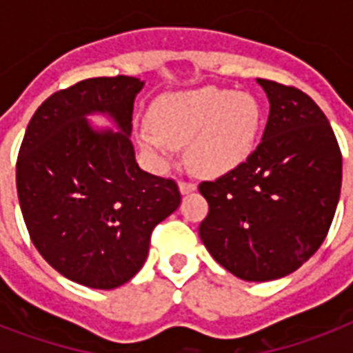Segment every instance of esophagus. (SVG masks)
<instances>
[{
	"mask_svg": "<svg viewBox=\"0 0 353 353\" xmlns=\"http://www.w3.org/2000/svg\"><path fill=\"white\" fill-rule=\"evenodd\" d=\"M179 190H181V194H190L196 190V183L194 181H179Z\"/></svg>",
	"mask_w": 353,
	"mask_h": 353,
	"instance_id": "esophagus-1",
	"label": "esophagus"
}]
</instances>
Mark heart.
I'll return each mask as SVG.
<instances>
[{
	"mask_svg": "<svg viewBox=\"0 0 353 353\" xmlns=\"http://www.w3.org/2000/svg\"><path fill=\"white\" fill-rule=\"evenodd\" d=\"M262 112L249 93L199 88L161 97L154 128L139 132L141 148L157 165H168L177 144L188 143V159L205 176H221L245 163L256 146Z\"/></svg>",
	"mask_w": 353,
	"mask_h": 353,
	"instance_id": "b5f03b06",
	"label": "heart"
}]
</instances>
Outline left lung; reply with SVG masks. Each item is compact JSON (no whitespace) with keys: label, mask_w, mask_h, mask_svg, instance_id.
<instances>
[{"label":"left lung","mask_w":353,"mask_h":353,"mask_svg":"<svg viewBox=\"0 0 353 353\" xmlns=\"http://www.w3.org/2000/svg\"><path fill=\"white\" fill-rule=\"evenodd\" d=\"M269 99L262 141L245 163L199 183L209 214L199 238L249 282L282 279L315 254L339 203L343 155L323 110L304 91L258 79Z\"/></svg>","instance_id":"8db88e82"}]
</instances>
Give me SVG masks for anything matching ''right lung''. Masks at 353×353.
Instances as JSON below:
<instances>
[{"label":"right lung","instance_id":"obj_1","mask_svg":"<svg viewBox=\"0 0 353 353\" xmlns=\"http://www.w3.org/2000/svg\"><path fill=\"white\" fill-rule=\"evenodd\" d=\"M133 77H97L52 93L25 130L16 188L30 240L65 279L93 290L126 284L148 256L154 227L179 207L174 179L139 168L130 141ZM108 112L121 132L85 119Z\"/></svg>","mask_w":353,"mask_h":353}]
</instances>
